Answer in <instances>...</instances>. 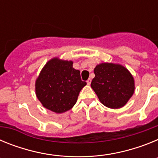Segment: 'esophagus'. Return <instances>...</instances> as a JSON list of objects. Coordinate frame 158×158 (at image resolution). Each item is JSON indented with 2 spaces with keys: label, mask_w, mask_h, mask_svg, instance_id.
Returning <instances> with one entry per match:
<instances>
[{
  "label": "esophagus",
  "mask_w": 158,
  "mask_h": 158,
  "mask_svg": "<svg viewBox=\"0 0 158 158\" xmlns=\"http://www.w3.org/2000/svg\"><path fill=\"white\" fill-rule=\"evenodd\" d=\"M91 81H92V80L91 79H90V78H89V79H88V81H87V84L88 85H90V84H91Z\"/></svg>",
  "instance_id": "1"
}]
</instances>
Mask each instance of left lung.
I'll return each instance as SVG.
<instances>
[{
    "instance_id": "1",
    "label": "left lung",
    "mask_w": 158,
    "mask_h": 158,
    "mask_svg": "<svg viewBox=\"0 0 158 158\" xmlns=\"http://www.w3.org/2000/svg\"><path fill=\"white\" fill-rule=\"evenodd\" d=\"M92 89L106 107L118 109L123 107L135 93V79L120 64L104 62L96 65Z\"/></svg>"
}]
</instances>
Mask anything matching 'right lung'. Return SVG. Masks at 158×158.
I'll return each mask as SVG.
<instances>
[{"instance_id": "1", "label": "right lung", "mask_w": 158, "mask_h": 158, "mask_svg": "<svg viewBox=\"0 0 158 158\" xmlns=\"http://www.w3.org/2000/svg\"><path fill=\"white\" fill-rule=\"evenodd\" d=\"M73 61L54 57L43 66L35 81V94L42 105L55 113L72 108L81 90L86 85Z\"/></svg>"}]
</instances>
